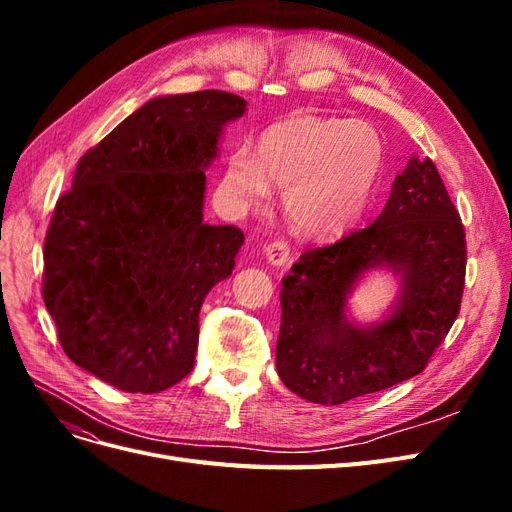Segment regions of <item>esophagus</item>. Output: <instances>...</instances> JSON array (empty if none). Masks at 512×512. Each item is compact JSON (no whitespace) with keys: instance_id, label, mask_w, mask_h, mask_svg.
Returning a JSON list of instances; mask_svg holds the SVG:
<instances>
[{"instance_id":"34e87169","label":"esophagus","mask_w":512,"mask_h":512,"mask_svg":"<svg viewBox=\"0 0 512 512\" xmlns=\"http://www.w3.org/2000/svg\"><path fill=\"white\" fill-rule=\"evenodd\" d=\"M265 258L273 267H284L290 260V245L286 241H273L265 247Z\"/></svg>"}]
</instances>
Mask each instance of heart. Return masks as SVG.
Masks as SVG:
<instances>
[{
    "label": "heart",
    "instance_id": "b5f03b06",
    "mask_svg": "<svg viewBox=\"0 0 512 512\" xmlns=\"http://www.w3.org/2000/svg\"><path fill=\"white\" fill-rule=\"evenodd\" d=\"M384 164V141L363 121L292 117L260 134L256 158L230 153L222 196L232 211L260 209L271 183L284 190V213L305 237L331 239L352 228L369 205Z\"/></svg>",
    "mask_w": 512,
    "mask_h": 512
}]
</instances>
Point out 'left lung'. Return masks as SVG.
<instances>
[{
	"label": "left lung",
	"mask_w": 512,
	"mask_h": 512,
	"mask_svg": "<svg viewBox=\"0 0 512 512\" xmlns=\"http://www.w3.org/2000/svg\"><path fill=\"white\" fill-rule=\"evenodd\" d=\"M386 268L398 297L378 323L347 316L362 277ZM466 235L436 164L410 158L369 226L301 254L282 280L275 365L288 389L337 406L414 378L459 314Z\"/></svg>",
	"instance_id": "1"
}]
</instances>
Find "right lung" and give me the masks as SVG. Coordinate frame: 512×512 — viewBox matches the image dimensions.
Wrapping results in <instances>:
<instances>
[{
	"mask_svg": "<svg viewBox=\"0 0 512 512\" xmlns=\"http://www.w3.org/2000/svg\"><path fill=\"white\" fill-rule=\"evenodd\" d=\"M247 102L218 89L158 96L89 149L44 241V305L70 361L126 393L194 367L198 314L235 269L237 226L203 222L205 170Z\"/></svg>",
	"mask_w": 512,
	"mask_h": 512,
	"instance_id": "obj_1",
	"label": "right lung"
}]
</instances>
